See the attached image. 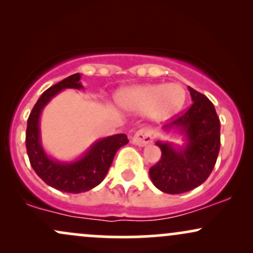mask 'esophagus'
Wrapping results in <instances>:
<instances>
[{
    "mask_svg": "<svg viewBox=\"0 0 253 253\" xmlns=\"http://www.w3.org/2000/svg\"><path fill=\"white\" fill-rule=\"evenodd\" d=\"M153 141V132L149 128H143L135 133L132 138V144L136 146H146Z\"/></svg>",
    "mask_w": 253,
    "mask_h": 253,
    "instance_id": "34e87169",
    "label": "esophagus"
}]
</instances>
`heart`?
<instances>
[{"mask_svg":"<svg viewBox=\"0 0 253 253\" xmlns=\"http://www.w3.org/2000/svg\"><path fill=\"white\" fill-rule=\"evenodd\" d=\"M187 94L181 84H141L120 89L115 96L118 107L129 114H146L161 123L181 112Z\"/></svg>","mask_w":253,"mask_h":253,"instance_id":"heart-1","label":"heart"}]
</instances>
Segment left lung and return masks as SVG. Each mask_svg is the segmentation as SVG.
I'll return each instance as SVG.
<instances>
[{
    "label": "left lung",
    "instance_id": "8db88e82",
    "mask_svg": "<svg viewBox=\"0 0 253 253\" xmlns=\"http://www.w3.org/2000/svg\"><path fill=\"white\" fill-rule=\"evenodd\" d=\"M193 104L182 117L164 125L165 133L182 136L183 144L158 140L162 157L150 169L157 189L182 194L202 184L211 175L220 150V120L213 103L188 86Z\"/></svg>",
    "mask_w": 253,
    "mask_h": 253
}]
</instances>
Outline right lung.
I'll list each match as a JSON object with an SVG mask.
<instances>
[{
    "mask_svg": "<svg viewBox=\"0 0 253 253\" xmlns=\"http://www.w3.org/2000/svg\"><path fill=\"white\" fill-rule=\"evenodd\" d=\"M81 77V74L71 75L43 91L32 109L26 130L27 155L37 175L54 189L71 194L84 193L100 184L108 172L115 153L128 143L124 133L106 136L90 145L83 155L69 162L59 161L46 152L40 132L42 110L63 90L84 89Z\"/></svg>",
    "mask_w": 253,
    "mask_h": 253,
    "instance_id": "right-lung-1",
    "label": "right lung"
}]
</instances>
